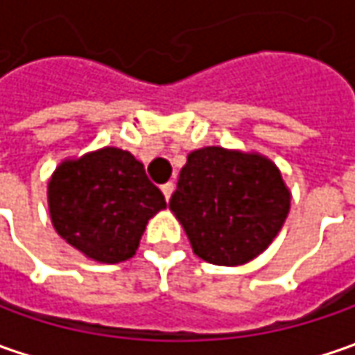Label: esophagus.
I'll return each instance as SVG.
<instances>
[{"label":"esophagus","instance_id":"esophagus-1","mask_svg":"<svg viewBox=\"0 0 355 355\" xmlns=\"http://www.w3.org/2000/svg\"><path fill=\"white\" fill-rule=\"evenodd\" d=\"M173 189H175V185H173V182H168V184L162 185V191H164V196H166V199L171 198V193H173Z\"/></svg>","mask_w":355,"mask_h":355}]
</instances>
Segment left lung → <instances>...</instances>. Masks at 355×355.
Returning a JSON list of instances; mask_svg holds the SVG:
<instances>
[{"label": "left lung", "instance_id": "8db88e82", "mask_svg": "<svg viewBox=\"0 0 355 355\" xmlns=\"http://www.w3.org/2000/svg\"><path fill=\"white\" fill-rule=\"evenodd\" d=\"M170 209L199 259L239 266L279 235L291 211V189L263 154L205 146L189 152Z\"/></svg>", "mask_w": 355, "mask_h": 355}]
</instances>
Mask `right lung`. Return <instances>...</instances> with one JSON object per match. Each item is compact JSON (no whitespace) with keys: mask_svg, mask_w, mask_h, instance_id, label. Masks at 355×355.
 Masks as SVG:
<instances>
[{"mask_svg":"<svg viewBox=\"0 0 355 355\" xmlns=\"http://www.w3.org/2000/svg\"><path fill=\"white\" fill-rule=\"evenodd\" d=\"M47 201L61 239L106 265L134 257L148 221L166 209L142 162L114 146L62 159L49 180Z\"/></svg>","mask_w":355,"mask_h":355,"instance_id":"obj_1","label":"right lung"}]
</instances>
